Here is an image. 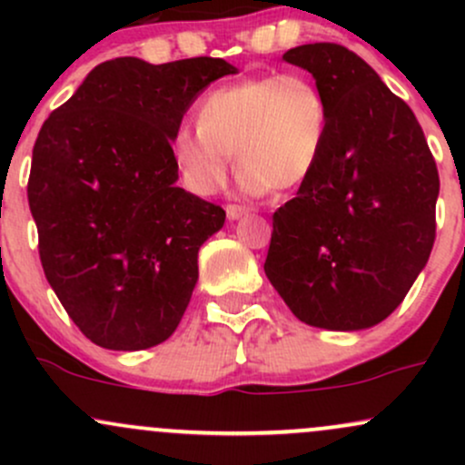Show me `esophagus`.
I'll return each mask as SVG.
<instances>
[{"mask_svg": "<svg viewBox=\"0 0 465 465\" xmlns=\"http://www.w3.org/2000/svg\"><path fill=\"white\" fill-rule=\"evenodd\" d=\"M247 207H240V205H227V218L229 221H238V218H242L247 214Z\"/></svg>", "mask_w": 465, "mask_h": 465, "instance_id": "esophagus-1", "label": "esophagus"}]
</instances>
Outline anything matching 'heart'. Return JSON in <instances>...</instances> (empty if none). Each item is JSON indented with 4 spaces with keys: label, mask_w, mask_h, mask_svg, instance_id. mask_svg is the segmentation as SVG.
I'll use <instances>...</instances> for the list:
<instances>
[{
    "label": "heart",
    "mask_w": 465,
    "mask_h": 465,
    "mask_svg": "<svg viewBox=\"0 0 465 465\" xmlns=\"http://www.w3.org/2000/svg\"><path fill=\"white\" fill-rule=\"evenodd\" d=\"M328 95L302 72L240 80L203 98L199 129L174 133L173 159L185 188L212 196L236 153L247 194L300 188L322 162L330 133Z\"/></svg>",
    "instance_id": "obj_1"
}]
</instances>
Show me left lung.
Listing matches in <instances>:
<instances>
[{"label": "left lung", "instance_id": "left-lung-1", "mask_svg": "<svg viewBox=\"0 0 465 465\" xmlns=\"http://www.w3.org/2000/svg\"><path fill=\"white\" fill-rule=\"evenodd\" d=\"M330 103L317 170L273 214L264 273L312 328L356 332L407 297L435 242L440 174L413 111L336 44L288 50Z\"/></svg>", "mask_w": 465, "mask_h": 465}]
</instances>
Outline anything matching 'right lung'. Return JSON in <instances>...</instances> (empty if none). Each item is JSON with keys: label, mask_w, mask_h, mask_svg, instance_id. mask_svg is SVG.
<instances>
[{"label": "right lung", "mask_w": 465, "mask_h": 465, "mask_svg": "<svg viewBox=\"0 0 465 465\" xmlns=\"http://www.w3.org/2000/svg\"><path fill=\"white\" fill-rule=\"evenodd\" d=\"M223 58L100 63L41 126L28 203L45 277L80 332L104 350L163 343L199 280V249L225 210L177 188L174 133Z\"/></svg>", "instance_id": "add662e5"}]
</instances>
